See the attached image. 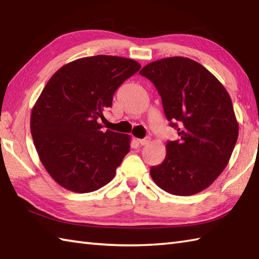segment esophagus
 <instances>
[{
    "instance_id": "obj_1",
    "label": "esophagus",
    "mask_w": 259,
    "mask_h": 259,
    "mask_svg": "<svg viewBox=\"0 0 259 259\" xmlns=\"http://www.w3.org/2000/svg\"><path fill=\"white\" fill-rule=\"evenodd\" d=\"M137 141H138L139 145L145 146V145H147V144H149L150 140H149V138H145V139H138Z\"/></svg>"
}]
</instances>
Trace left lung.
Returning <instances> with one entry per match:
<instances>
[{"instance_id":"left-lung-1","label":"left lung","mask_w":259,"mask_h":259,"mask_svg":"<svg viewBox=\"0 0 259 259\" xmlns=\"http://www.w3.org/2000/svg\"><path fill=\"white\" fill-rule=\"evenodd\" d=\"M139 73L155 84L179 135L167 142L166 158L151 167V178L169 194H198L226 168L237 141L232 99L216 76L188 58L157 60Z\"/></svg>"}]
</instances>
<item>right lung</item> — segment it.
Here are the masks:
<instances>
[{
    "mask_svg": "<svg viewBox=\"0 0 259 259\" xmlns=\"http://www.w3.org/2000/svg\"><path fill=\"white\" fill-rule=\"evenodd\" d=\"M140 68L131 59L95 56L63 65L48 81L32 109L31 135L42 164L63 188L84 194L113 179L130 136L103 133L98 120Z\"/></svg>",
    "mask_w": 259,
    "mask_h": 259,
    "instance_id": "right-lung-1",
    "label": "right lung"
}]
</instances>
